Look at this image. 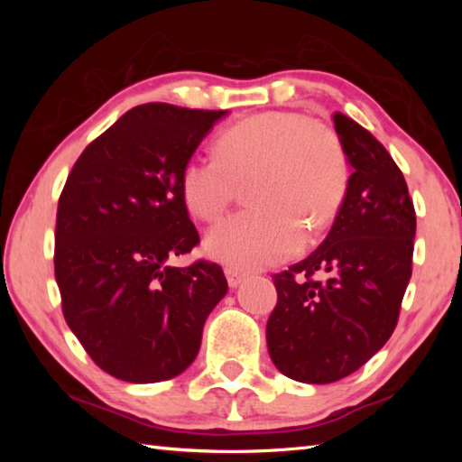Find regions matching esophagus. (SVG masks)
<instances>
[{
	"instance_id": "esophagus-1",
	"label": "esophagus",
	"mask_w": 462,
	"mask_h": 462,
	"mask_svg": "<svg viewBox=\"0 0 462 462\" xmlns=\"http://www.w3.org/2000/svg\"><path fill=\"white\" fill-rule=\"evenodd\" d=\"M224 273H226V279H228V285H230L232 289L240 287L242 281H245V275H242V273H238L236 269H230V267H228Z\"/></svg>"
}]
</instances>
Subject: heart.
<instances>
[{"label":"heart","instance_id":"heart-1","mask_svg":"<svg viewBox=\"0 0 462 462\" xmlns=\"http://www.w3.org/2000/svg\"><path fill=\"white\" fill-rule=\"evenodd\" d=\"M217 154H193L181 173L187 209L214 220L248 183V203L209 228L206 253L236 271L287 259L303 245V228H326L348 181L346 152L324 124L295 112H263L226 128Z\"/></svg>","mask_w":462,"mask_h":462}]
</instances>
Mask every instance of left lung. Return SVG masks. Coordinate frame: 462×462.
Segmentation results:
<instances>
[{"label": "left lung", "instance_id": "8db88e82", "mask_svg": "<svg viewBox=\"0 0 462 462\" xmlns=\"http://www.w3.org/2000/svg\"><path fill=\"white\" fill-rule=\"evenodd\" d=\"M353 173L330 232L308 259L273 277L271 361L289 379L334 383L393 334L411 277L416 212L400 167L361 124L334 114ZM319 272L325 279L314 282Z\"/></svg>", "mask_w": 462, "mask_h": 462}]
</instances>
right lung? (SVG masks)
I'll return each instance as SVG.
<instances>
[{"label":"right lung","instance_id":"right-lung-1","mask_svg":"<svg viewBox=\"0 0 462 462\" xmlns=\"http://www.w3.org/2000/svg\"><path fill=\"white\" fill-rule=\"evenodd\" d=\"M228 112L130 109L85 148L59 199L54 277L69 328L99 369L128 383L173 379L228 291L220 264H169L198 245L181 173Z\"/></svg>","mask_w":462,"mask_h":462}]
</instances>
